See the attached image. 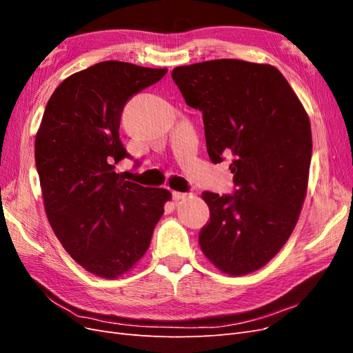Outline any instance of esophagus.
<instances>
[{
  "mask_svg": "<svg viewBox=\"0 0 353 353\" xmlns=\"http://www.w3.org/2000/svg\"><path fill=\"white\" fill-rule=\"evenodd\" d=\"M188 194L187 193H179V191H172V199L174 200H183V199H185Z\"/></svg>",
  "mask_w": 353,
  "mask_h": 353,
  "instance_id": "1",
  "label": "esophagus"
}]
</instances>
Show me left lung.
I'll return each instance as SVG.
<instances>
[{
    "mask_svg": "<svg viewBox=\"0 0 353 353\" xmlns=\"http://www.w3.org/2000/svg\"><path fill=\"white\" fill-rule=\"evenodd\" d=\"M172 79L203 113L212 162L232 157L234 194H201L210 210L201 252L228 275L253 272L281 250L301 215L312 156L307 113L271 65L210 60L175 68Z\"/></svg>",
    "mask_w": 353,
    "mask_h": 353,
    "instance_id": "1",
    "label": "left lung"
}]
</instances>
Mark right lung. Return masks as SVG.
<instances>
[{
  "label": "right lung",
  "mask_w": 353,
  "mask_h": 353,
  "mask_svg": "<svg viewBox=\"0 0 353 353\" xmlns=\"http://www.w3.org/2000/svg\"><path fill=\"white\" fill-rule=\"evenodd\" d=\"M166 72L110 60L73 73L52 92L35 137L50 225L72 258L101 279L134 268L172 197L114 170L130 157L119 138L126 101Z\"/></svg>",
  "instance_id": "obj_1"
}]
</instances>
